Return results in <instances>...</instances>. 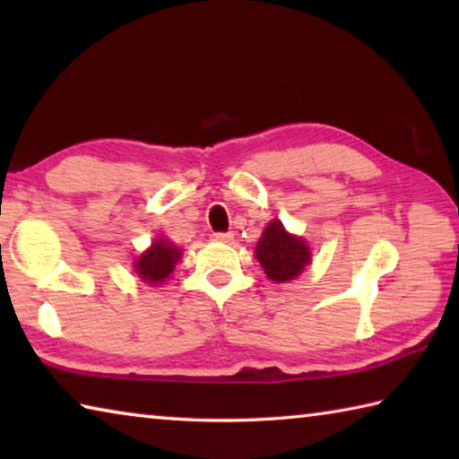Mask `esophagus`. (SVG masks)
I'll list each match as a JSON object with an SVG mask.
<instances>
[{
    "label": "esophagus",
    "instance_id": "34e87169",
    "mask_svg": "<svg viewBox=\"0 0 459 459\" xmlns=\"http://www.w3.org/2000/svg\"><path fill=\"white\" fill-rule=\"evenodd\" d=\"M211 238L212 240H219V243H230L232 235H230V232H212Z\"/></svg>",
    "mask_w": 459,
    "mask_h": 459
}]
</instances>
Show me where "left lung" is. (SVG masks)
<instances>
[{
    "mask_svg": "<svg viewBox=\"0 0 459 459\" xmlns=\"http://www.w3.org/2000/svg\"><path fill=\"white\" fill-rule=\"evenodd\" d=\"M255 251L267 277L277 283L291 281L309 263V248L304 238L290 235L279 221L265 229Z\"/></svg>",
    "mask_w": 459,
    "mask_h": 459,
    "instance_id": "8db88e82",
    "label": "left lung"
}]
</instances>
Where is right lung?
Masks as SVG:
<instances>
[{
    "instance_id": "1",
    "label": "right lung",
    "mask_w": 459,
    "mask_h": 459,
    "mask_svg": "<svg viewBox=\"0 0 459 459\" xmlns=\"http://www.w3.org/2000/svg\"><path fill=\"white\" fill-rule=\"evenodd\" d=\"M178 259H180V248L169 245L166 238H155V243L135 261V271L139 279L155 285L169 277Z\"/></svg>"
}]
</instances>
